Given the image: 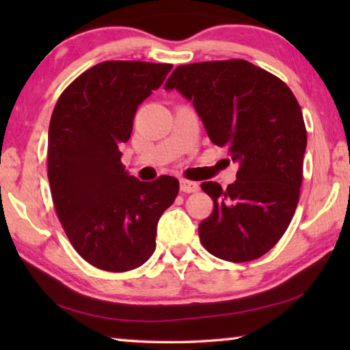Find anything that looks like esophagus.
<instances>
[{
  "label": "esophagus",
  "mask_w": 350,
  "mask_h": 350,
  "mask_svg": "<svg viewBox=\"0 0 350 350\" xmlns=\"http://www.w3.org/2000/svg\"><path fill=\"white\" fill-rule=\"evenodd\" d=\"M198 189H199V183L193 182V180H187V179L180 180V191H183V193H196Z\"/></svg>",
  "instance_id": "1"
}]
</instances>
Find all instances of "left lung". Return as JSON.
Segmentation results:
<instances>
[{
  "instance_id": "left-lung-1",
  "label": "left lung",
  "mask_w": 350,
  "mask_h": 350,
  "mask_svg": "<svg viewBox=\"0 0 350 350\" xmlns=\"http://www.w3.org/2000/svg\"><path fill=\"white\" fill-rule=\"evenodd\" d=\"M191 100L217 146L239 163L232 185L204 182L215 202L199 224L206 252L247 262L271 250L299 200L307 131L299 103L276 75L233 58L177 66L165 83Z\"/></svg>"
}]
</instances>
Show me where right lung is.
<instances>
[{
    "label": "right lung",
    "instance_id": "1",
    "mask_svg": "<svg viewBox=\"0 0 350 350\" xmlns=\"http://www.w3.org/2000/svg\"><path fill=\"white\" fill-rule=\"evenodd\" d=\"M173 68L168 63L103 62L62 92L52 112L47 177L57 216L70 244L94 267L128 271L156 248L162 213L179 180L140 182L122 163L139 105Z\"/></svg>",
    "mask_w": 350,
    "mask_h": 350
}]
</instances>
